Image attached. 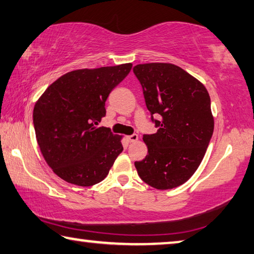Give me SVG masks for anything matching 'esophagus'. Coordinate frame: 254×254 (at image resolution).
I'll return each mask as SVG.
<instances>
[{
    "mask_svg": "<svg viewBox=\"0 0 254 254\" xmlns=\"http://www.w3.org/2000/svg\"><path fill=\"white\" fill-rule=\"evenodd\" d=\"M127 141H128V142H135L136 140L139 139V136H138V134L133 133V134H131V135L127 136Z\"/></svg>",
    "mask_w": 254,
    "mask_h": 254,
    "instance_id": "esophagus-1",
    "label": "esophagus"
}]
</instances>
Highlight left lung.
Masks as SVG:
<instances>
[{
    "instance_id": "1",
    "label": "left lung",
    "mask_w": 254,
    "mask_h": 254,
    "mask_svg": "<svg viewBox=\"0 0 254 254\" xmlns=\"http://www.w3.org/2000/svg\"><path fill=\"white\" fill-rule=\"evenodd\" d=\"M133 73L158 128L143 134L148 155L134 163L136 172L158 190L176 188L194 174L214 133L210 97L202 83L174 64H138Z\"/></svg>"
}]
</instances>
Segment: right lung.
<instances>
[{
    "instance_id": "right-lung-1",
    "label": "right lung",
    "mask_w": 254,
    "mask_h": 254,
    "mask_svg": "<svg viewBox=\"0 0 254 254\" xmlns=\"http://www.w3.org/2000/svg\"><path fill=\"white\" fill-rule=\"evenodd\" d=\"M131 67L127 63L71 71L52 83L36 103L33 120L40 151L67 183H99L122 152L121 136L97 126L106 115L108 95Z\"/></svg>"
}]
</instances>
